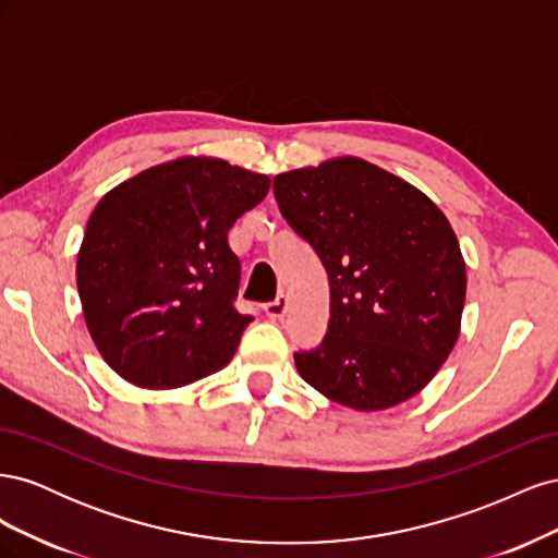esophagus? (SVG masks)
<instances>
[{"mask_svg": "<svg viewBox=\"0 0 558 558\" xmlns=\"http://www.w3.org/2000/svg\"><path fill=\"white\" fill-rule=\"evenodd\" d=\"M286 312H289V300H286V295H279L277 300L267 302V305H265V314H267V318H272V320L283 318Z\"/></svg>", "mask_w": 558, "mask_h": 558, "instance_id": "34e87169", "label": "esophagus"}]
</instances>
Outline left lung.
<instances>
[{
    "label": "left lung",
    "mask_w": 558,
    "mask_h": 558,
    "mask_svg": "<svg viewBox=\"0 0 558 558\" xmlns=\"http://www.w3.org/2000/svg\"><path fill=\"white\" fill-rule=\"evenodd\" d=\"M275 197L330 281L328 332L295 353L300 377L359 412L416 396L461 332L465 260L447 216L353 156L277 174Z\"/></svg>",
    "instance_id": "left-lung-1"
}]
</instances>
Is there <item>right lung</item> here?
<instances>
[{"label":"right lung","mask_w":558,"mask_h":558,"mask_svg":"<svg viewBox=\"0 0 558 558\" xmlns=\"http://www.w3.org/2000/svg\"><path fill=\"white\" fill-rule=\"evenodd\" d=\"M269 177L183 156L118 183L93 209L76 258L88 332L118 377L165 391L226 367L251 316L232 307L240 258L228 230Z\"/></svg>","instance_id":"1"}]
</instances>
